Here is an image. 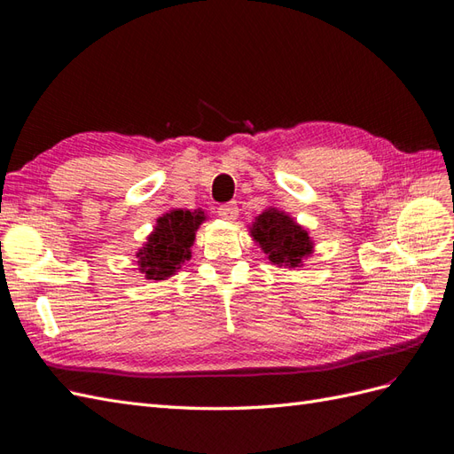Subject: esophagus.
Wrapping results in <instances>:
<instances>
[{"label": "esophagus", "instance_id": "esophagus-1", "mask_svg": "<svg viewBox=\"0 0 454 454\" xmlns=\"http://www.w3.org/2000/svg\"><path fill=\"white\" fill-rule=\"evenodd\" d=\"M217 212H219V215L223 217V219L233 221V219H237V217H239V206H237L235 202H229V204L219 206V207H217Z\"/></svg>", "mask_w": 454, "mask_h": 454}]
</instances>
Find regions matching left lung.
I'll list each match as a JSON object with an SVG mask.
<instances>
[{
	"label": "left lung",
	"mask_w": 454,
	"mask_h": 454,
	"mask_svg": "<svg viewBox=\"0 0 454 454\" xmlns=\"http://www.w3.org/2000/svg\"><path fill=\"white\" fill-rule=\"evenodd\" d=\"M250 233L268 254L270 262L278 265L296 268L304 256L312 254V242L306 231L273 207L256 217Z\"/></svg>",
	"instance_id": "left-lung-1"
}]
</instances>
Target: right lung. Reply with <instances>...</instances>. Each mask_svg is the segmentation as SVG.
<instances>
[{
    "label": "right lung",
    "mask_w": 454,
    "mask_h": 454,
    "mask_svg": "<svg viewBox=\"0 0 454 454\" xmlns=\"http://www.w3.org/2000/svg\"><path fill=\"white\" fill-rule=\"evenodd\" d=\"M204 221V212L173 209L158 219L148 237V245L138 252V263L148 279H165L191 258L196 229Z\"/></svg>",
    "instance_id": "right-lung-1"
}]
</instances>
